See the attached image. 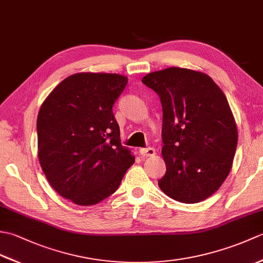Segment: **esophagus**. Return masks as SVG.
Wrapping results in <instances>:
<instances>
[{
	"mask_svg": "<svg viewBox=\"0 0 263 263\" xmlns=\"http://www.w3.org/2000/svg\"><path fill=\"white\" fill-rule=\"evenodd\" d=\"M140 154L141 156H144V157H153V156L156 155V150L153 147L142 148L140 149Z\"/></svg>",
	"mask_w": 263,
	"mask_h": 263,
	"instance_id": "1",
	"label": "esophagus"
}]
</instances>
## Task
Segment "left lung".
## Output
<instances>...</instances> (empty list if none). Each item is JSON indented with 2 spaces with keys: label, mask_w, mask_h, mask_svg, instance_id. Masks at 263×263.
<instances>
[{
  "label": "left lung",
  "mask_w": 263,
  "mask_h": 263,
  "mask_svg": "<svg viewBox=\"0 0 263 263\" xmlns=\"http://www.w3.org/2000/svg\"><path fill=\"white\" fill-rule=\"evenodd\" d=\"M163 107L161 191L183 203L214 194L230 174L237 127L225 93L202 72L168 68L142 78Z\"/></svg>",
  "instance_id": "1"
}]
</instances>
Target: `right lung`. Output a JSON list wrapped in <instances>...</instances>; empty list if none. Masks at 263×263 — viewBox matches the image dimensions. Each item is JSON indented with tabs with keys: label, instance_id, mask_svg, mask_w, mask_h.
Instances as JSON below:
<instances>
[{
	"label": "right lung",
	"instance_id": "obj_1",
	"mask_svg": "<svg viewBox=\"0 0 263 263\" xmlns=\"http://www.w3.org/2000/svg\"><path fill=\"white\" fill-rule=\"evenodd\" d=\"M127 83L116 73L81 72L60 82L37 117L38 159L51 186L78 205L113 194L135 156L121 144L113 105Z\"/></svg>",
	"mask_w": 263,
	"mask_h": 263
}]
</instances>
